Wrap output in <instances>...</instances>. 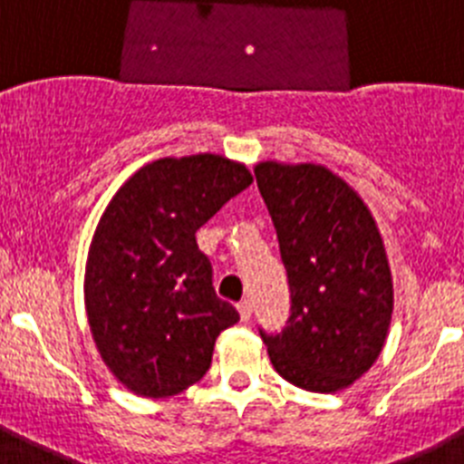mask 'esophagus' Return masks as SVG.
Here are the masks:
<instances>
[{"instance_id": "esophagus-1", "label": "esophagus", "mask_w": 464, "mask_h": 464, "mask_svg": "<svg viewBox=\"0 0 464 464\" xmlns=\"http://www.w3.org/2000/svg\"><path fill=\"white\" fill-rule=\"evenodd\" d=\"M237 309H239L241 321H251V315H253V304H251V299H241L239 304H237Z\"/></svg>"}]
</instances>
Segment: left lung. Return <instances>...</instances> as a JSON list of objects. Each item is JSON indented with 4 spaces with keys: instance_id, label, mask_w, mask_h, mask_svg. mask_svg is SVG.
<instances>
[{
    "instance_id": "left-lung-1",
    "label": "left lung",
    "mask_w": 464,
    "mask_h": 464,
    "mask_svg": "<svg viewBox=\"0 0 464 464\" xmlns=\"http://www.w3.org/2000/svg\"><path fill=\"white\" fill-rule=\"evenodd\" d=\"M256 181L288 274L290 315L265 332L274 370L297 388L337 392L370 370L392 315V278L372 213L321 165L260 162Z\"/></svg>"
}]
</instances>
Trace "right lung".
I'll list each match as a JSON object with an SVG mask.
<instances>
[{"mask_svg": "<svg viewBox=\"0 0 464 464\" xmlns=\"http://www.w3.org/2000/svg\"><path fill=\"white\" fill-rule=\"evenodd\" d=\"M253 183L220 155L162 158L116 192L94 229L85 306L102 358L143 397L186 391L211 367L213 343L239 311L213 288L197 229Z\"/></svg>", "mask_w": 464, "mask_h": 464, "instance_id": "1", "label": "right lung"}]
</instances>
